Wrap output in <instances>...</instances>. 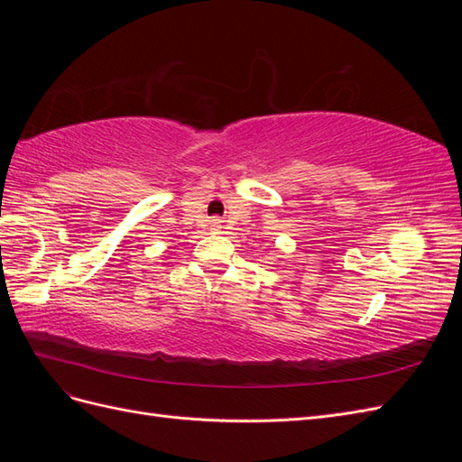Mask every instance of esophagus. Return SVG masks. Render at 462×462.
<instances>
[{
    "label": "esophagus",
    "instance_id": "34e87169",
    "mask_svg": "<svg viewBox=\"0 0 462 462\" xmlns=\"http://www.w3.org/2000/svg\"><path fill=\"white\" fill-rule=\"evenodd\" d=\"M219 223H221L219 219H214V221H212V231H219V227H221Z\"/></svg>",
    "mask_w": 462,
    "mask_h": 462
}]
</instances>
